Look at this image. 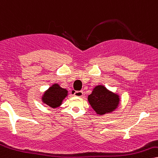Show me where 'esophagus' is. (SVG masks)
Listing matches in <instances>:
<instances>
[{
	"label": "esophagus",
	"mask_w": 158,
	"mask_h": 158,
	"mask_svg": "<svg viewBox=\"0 0 158 158\" xmlns=\"http://www.w3.org/2000/svg\"><path fill=\"white\" fill-rule=\"evenodd\" d=\"M83 91H74V95H75V97H81L83 96Z\"/></svg>",
	"instance_id": "esophagus-1"
}]
</instances>
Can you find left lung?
<instances>
[{"mask_svg": "<svg viewBox=\"0 0 158 158\" xmlns=\"http://www.w3.org/2000/svg\"><path fill=\"white\" fill-rule=\"evenodd\" d=\"M89 102L97 114L110 113L117 108L118 95L109 91L103 85H97L88 97Z\"/></svg>", "mask_w": 158, "mask_h": 158, "instance_id": "left-lung-1", "label": "left lung"}]
</instances>
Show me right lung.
Here are the masks:
<instances>
[{
  "label": "right lung",
  "mask_w": 158,
  "mask_h": 158,
  "mask_svg": "<svg viewBox=\"0 0 158 158\" xmlns=\"http://www.w3.org/2000/svg\"><path fill=\"white\" fill-rule=\"evenodd\" d=\"M67 90L61 88L59 85L56 83L44 92L42 100L51 108H57L61 106L62 101L67 96Z\"/></svg>",
  "instance_id": "add662e5"
}]
</instances>
